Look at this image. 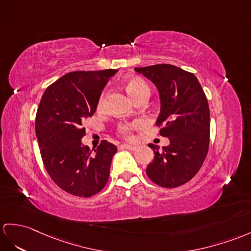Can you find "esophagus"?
<instances>
[{
  "instance_id": "esophagus-1",
  "label": "esophagus",
  "mask_w": 251,
  "mask_h": 251,
  "mask_svg": "<svg viewBox=\"0 0 251 251\" xmlns=\"http://www.w3.org/2000/svg\"><path fill=\"white\" fill-rule=\"evenodd\" d=\"M121 148L126 149V150H130V151H134V150H136V149H137V147H136V146H132V145L125 144V145H122V146H121Z\"/></svg>"
}]
</instances>
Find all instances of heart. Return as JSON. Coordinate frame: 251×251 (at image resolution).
<instances>
[{"instance_id":"heart-1","label":"heart","mask_w":251,"mask_h":251,"mask_svg":"<svg viewBox=\"0 0 251 251\" xmlns=\"http://www.w3.org/2000/svg\"><path fill=\"white\" fill-rule=\"evenodd\" d=\"M126 88L127 93L130 94V96L135 101L138 99V98L143 97L144 95H149L150 93L148 84H147L143 78H140L138 76H132L127 78L126 81ZM102 105H103V97H101L99 102H98V106L102 107ZM136 125L137 122H135V124L122 125L119 126V131L120 133L125 134V135H130L131 131L136 126Z\"/></svg>"}]
</instances>
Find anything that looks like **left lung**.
Returning <instances> with one entry per match:
<instances>
[{
	"instance_id": "left-lung-1",
	"label": "left lung",
	"mask_w": 251,
	"mask_h": 251,
	"mask_svg": "<svg viewBox=\"0 0 251 251\" xmlns=\"http://www.w3.org/2000/svg\"><path fill=\"white\" fill-rule=\"evenodd\" d=\"M155 85L161 111L155 125L169 145H148L154 158L146 169L155 184L173 188L188 182L202 166L210 143V109L197 77L179 67L160 64L134 69Z\"/></svg>"
}]
</instances>
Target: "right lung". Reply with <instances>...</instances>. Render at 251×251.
Here are the masks:
<instances>
[{
	"instance_id": "right-lung-1",
	"label": "right lung",
	"mask_w": 251,
	"mask_h": 251,
	"mask_svg": "<svg viewBox=\"0 0 251 251\" xmlns=\"http://www.w3.org/2000/svg\"><path fill=\"white\" fill-rule=\"evenodd\" d=\"M116 72L67 73L46 89L39 103L35 131L42 162L51 179L75 196H94L108 180L117 148L102 140L91 154L89 147L82 143V125L96 113L101 91Z\"/></svg>"
}]
</instances>
